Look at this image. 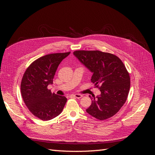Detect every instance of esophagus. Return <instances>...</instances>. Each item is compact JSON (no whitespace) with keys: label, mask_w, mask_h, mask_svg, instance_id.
Segmentation results:
<instances>
[{"label":"esophagus","mask_w":155,"mask_h":155,"mask_svg":"<svg viewBox=\"0 0 155 155\" xmlns=\"http://www.w3.org/2000/svg\"><path fill=\"white\" fill-rule=\"evenodd\" d=\"M75 97H76V98H78V99H79V98H81V97H83V96L81 95V94H74V95H73Z\"/></svg>","instance_id":"obj_1"}]
</instances>
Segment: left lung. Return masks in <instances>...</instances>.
Segmentation results:
<instances>
[{"instance_id": "obj_1", "label": "left lung", "mask_w": 155, "mask_h": 155, "mask_svg": "<svg viewBox=\"0 0 155 155\" xmlns=\"http://www.w3.org/2000/svg\"><path fill=\"white\" fill-rule=\"evenodd\" d=\"M74 55L93 73L91 81L101 92L96 98H91L92 104L86 111L100 120L113 116L124 105L130 89L124 64L116 55L99 50H76Z\"/></svg>"}]
</instances>
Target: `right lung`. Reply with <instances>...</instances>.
I'll return each instance as SVG.
<instances>
[{
	"instance_id": "right-lung-1",
	"label": "right lung",
	"mask_w": 155,
	"mask_h": 155,
	"mask_svg": "<svg viewBox=\"0 0 155 155\" xmlns=\"http://www.w3.org/2000/svg\"><path fill=\"white\" fill-rule=\"evenodd\" d=\"M50 54L31 63L23 75L21 92L28 110L37 118L47 121L61 113L67 101L65 96L51 93L48 85L53 79L60 63L70 54Z\"/></svg>"
}]
</instances>
